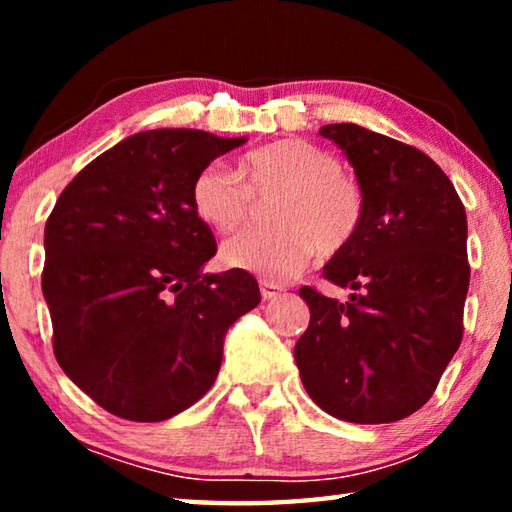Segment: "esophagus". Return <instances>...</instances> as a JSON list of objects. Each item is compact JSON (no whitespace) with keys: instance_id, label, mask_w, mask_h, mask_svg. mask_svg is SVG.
Listing matches in <instances>:
<instances>
[{"instance_id":"1","label":"esophagus","mask_w":512,"mask_h":512,"mask_svg":"<svg viewBox=\"0 0 512 512\" xmlns=\"http://www.w3.org/2000/svg\"><path fill=\"white\" fill-rule=\"evenodd\" d=\"M259 291H262V298L264 300H273V298L280 296L282 287H280V284H273V282L262 280V282H259Z\"/></svg>"}]
</instances>
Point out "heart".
I'll use <instances>...</instances> for the list:
<instances>
[{
  "mask_svg": "<svg viewBox=\"0 0 512 512\" xmlns=\"http://www.w3.org/2000/svg\"><path fill=\"white\" fill-rule=\"evenodd\" d=\"M189 194L198 219L221 235L244 228L253 201L277 198L271 210L275 230L246 232L221 248L225 266L266 282L291 280L316 253H343L368 212L361 180L307 140L259 146L241 158L237 173L219 162L207 164L196 173Z\"/></svg>",
  "mask_w": 512,
  "mask_h": 512,
  "instance_id": "b5f03b06",
  "label": "heart"
}]
</instances>
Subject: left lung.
I'll return each instance as SVG.
<instances>
[{"mask_svg": "<svg viewBox=\"0 0 512 512\" xmlns=\"http://www.w3.org/2000/svg\"><path fill=\"white\" fill-rule=\"evenodd\" d=\"M318 133L350 160L368 212L357 239L323 268L354 293L339 302L302 287L311 318L293 354L320 409L345 422H395L429 402L463 339L465 207L415 146L357 124Z\"/></svg>", "mask_w": 512, "mask_h": 512, "instance_id": "1", "label": "left lung"}]
</instances>
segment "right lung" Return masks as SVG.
Here are the masks:
<instances>
[{
    "mask_svg": "<svg viewBox=\"0 0 512 512\" xmlns=\"http://www.w3.org/2000/svg\"><path fill=\"white\" fill-rule=\"evenodd\" d=\"M246 137L158 128L76 173L45 225L42 293L65 375L117 418L160 422L210 391L223 339L259 305L246 271L201 273L216 241L196 173Z\"/></svg>",
    "mask_w": 512,
    "mask_h": 512,
    "instance_id": "1",
    "label": "right lung"
}]
</instances>
